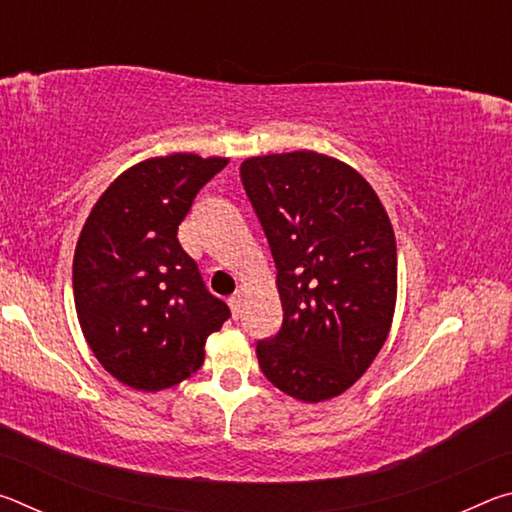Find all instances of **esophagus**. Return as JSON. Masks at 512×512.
<instances>
[{
    "label": "esophagus",
    "mask_w": 512,
    "mask_h": 512,
    "mask_svg": "<svg viewBox=\"0 0 512 512\" xmlns=\"http://www.w3.org/2000/svg\"><path fill=\"white\" fill-rule=\"evenodd\" d=\"M241 302H244V293H241L239 289L232 293V296L228 298V305L232 309V316H239L241 314Z\"/></svg>",
    "instance_id": "1"
}]
</instances>
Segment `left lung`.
<instances>
[{
    "mask_svg": "<svg viewBox=\"0 0 512 512\" xmlns=\"http://www.w3.org/2000/svg\"><path fill=\"white\" fill-rule=\"evenodd\" d=\"M241 183L277 268L282 327L257 343L259 368L302 402L348 391L393 323L397 246L361 173L314 151L241 162Z\"/></svg>",
    "mask_w": 512,
    "mask_h": 512,
    "instance_id": "1",
    "label": "left lung"
}]
</instances>
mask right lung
<instances>
[{
  "instance_id": "1",
  "label": "right lung",
  "mask_w": 512,
  "mask_h": 512,
  "mask_svg": "<svg viewBox=\"0 0 512 512\" xmlns=\"http://www.w3.org/2000/svg\"><path fill=\"white\" fill-rule=\"evenodd\" d=\"M228 160L173 153L135 164L101 194L74 253V302L94 357L135 391H162L203 366L230 318L178 241L196 194Z\"/></svg>"
}]
</instances>
